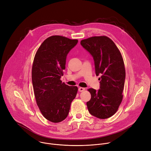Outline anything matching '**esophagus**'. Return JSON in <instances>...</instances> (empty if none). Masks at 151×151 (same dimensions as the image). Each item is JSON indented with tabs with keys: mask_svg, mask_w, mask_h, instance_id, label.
<instances>
[{
	"mask_svg": "<svg viewBox=\"0 0 151 151\" xmlns=\"http://www.w3.org/2000/svg\"><path fill=\"white\" fill-rule=\"evenodd\" d=\"M85 90V88H83V87H79V88H78V91H79V92H82V91H83Z\"/></svg>",
	"mask_w": 151,
	"mask_h": 151,
	"instance_id": "34e87169",
	"label": "esophagus"
}]
</instances>
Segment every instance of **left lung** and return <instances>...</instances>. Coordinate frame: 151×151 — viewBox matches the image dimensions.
<instances>
[{
    "label": "left lung",
    "mask_w": 151,
    "mask_h": 151,
    "mask_svg": "<svg viewBox=\"0 0 151 151\" xmlns=\"http://www.w3.org/2000/svg\"><path fill=\"white\" fill-rule=\"evenodd\" d=\"M81 45L93 57L95 72L99 75L100 89H88L91 98L87 102L91 115L106 119L114 115L122 101L125 70L121 54L108 37L94 36L81 41Z\"/></svg>",
    "instance_id": "left-lung-1"
}]
</instances>
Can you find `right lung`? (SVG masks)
<instances>
[{
    "label": "right lung",
    "mask_w": 151,
    "mask_h": 151,
    "mask_svg": "<svg viewBox=\"0 0 151 151\" xmlns=\"http://www.w3.org/2000/svg\"><path fill=\"white\" fill-rule=\"evenodd\" d=\"M78 40L52 36L43 42L34 58L32 80L36 103L47 119L60 122L68 116L78 87L60 80L66 57Z\"/></svg>",
    "instance_id": "right-lung-1"
}]
</instances>
